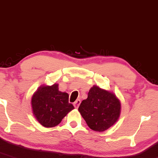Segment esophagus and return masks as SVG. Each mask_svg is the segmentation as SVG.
Masks as SVG:
<instances>
[{
    "instance_id": "obj_1",
    "label": "esophagus",
    "mask_w": 158,
    "mask_h": 158,
    "mask_svg": "<svg viewBox=\"0 0 158 158\" xmlns=\"http://www.w3.org/2000/svg\"><path fill=\"white\" fill-rule=\"evenodd\" d=\"M80 104H81V100L78 99V100H77V101H76L75 103H74V106H75V108L77 109V108H78Z\"/></svg>"
}]
</instances>
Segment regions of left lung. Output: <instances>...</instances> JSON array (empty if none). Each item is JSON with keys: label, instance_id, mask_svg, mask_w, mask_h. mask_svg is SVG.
<instances>
[{"label": "left lung", "instance_id": "obj_1", "mask_svg": "<svg viewBox=\"0 0 158 158\" xmlns=\"http://www.w3.org/2000/svg\"><path fill=\"white\" fill-rule=\"evenodd\" d=\"M120 109V102L115 94L94 86L88 98L81 102L78 111L91 129L104 131L116 123Z\"/></svg>", "mask_w": 158, "mask_h": 158}]
</instances>
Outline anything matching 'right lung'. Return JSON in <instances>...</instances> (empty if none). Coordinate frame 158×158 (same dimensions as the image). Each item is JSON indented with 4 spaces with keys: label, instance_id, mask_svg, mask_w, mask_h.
I'll return each instance as SVG.
<instances>
[{
    "label": "right lung",
    "instance_id": "add662e5",
    "mask_svg": "<svg viewBox=\"0 0 158 158\" xmlns=\"http://www.w3.org/2000/svg\"><path fill=\"white\" fill-rule=\"evenodd\" d=\"M31 103L35 118L46 128L56 127L74 109L69 103V94L59 91L57 83L39 87L32 95Z\"/></svg>",
    "mask_w": 158,
    "mask_h": 158
}]
</instances>
